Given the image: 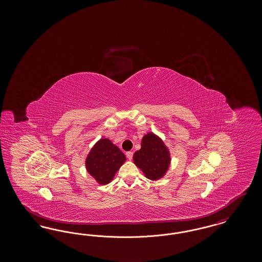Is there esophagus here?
I'll return each instance as SVG.
<instances>
[{
    "label": "esophagus",
    "mask_w": 262,
    "mask_h": 262,
    "mask_svg": "<svg viewBox=\"0 0 262 262\" xmlns=\"http://www.w3.org/2000/svg\"><path fill=\"white\" fill-rule=\"evenodd\" d=\"M125 155H126V158H127L128 160H132V159H133V155H134V153H133L132 151H127V152L125 153Z\"/></svg>",
    "instance_id": "1"
}]
</instances>
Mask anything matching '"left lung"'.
<instances>
[{
    "mask_svg": "<svg viewBox=\"0 0 262 262\" xmlns=\"http://www.w3.org/2000/svg\"><path fill=\"white\" fill-rule=\"evenodd\" d=\"M134 163L147 179L156 181L163 178L169 169L170 151L160 137L148 133L142 137L141 148L134 154Z\"/></svg>",
    "mask_w": 262,
    "mask_h": 262,
    "instance_id": "obj_1",
    "label": "left lung"
}]
</instances>
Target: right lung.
<instances>
[{
  "label": "right lung",
  "instance_id": "1",
  "mask_svg": "<svg viewBox=\"0 0 262 262\" xmlns=\"http://www.w3.org/2000/svg\"><path fill=\"white\" fill-rule=\"evenodd\" d=\"M125 161V154L117 145L108 138H101L88 153L85 167L98 184L107 185Z\"/></svg>",
  "mask_w": 262,
  "mask_h": 262
}]
</instances>
